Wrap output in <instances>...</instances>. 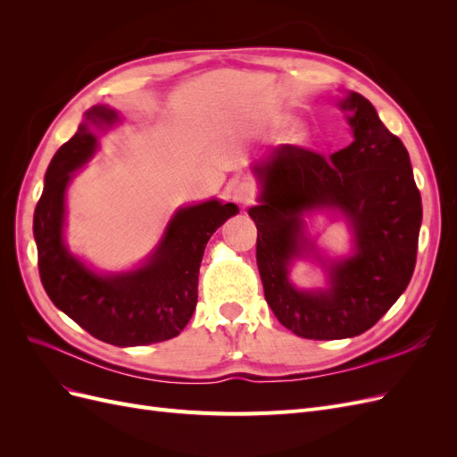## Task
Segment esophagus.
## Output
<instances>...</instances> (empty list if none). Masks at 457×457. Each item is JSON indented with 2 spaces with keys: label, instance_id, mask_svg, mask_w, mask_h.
<instances>
[{
  "label": "esophagus",
  "instance_id": "1",
  "mask_svg": "<svg viewBox=\"0 0 457 457\" xmlns=\"http://www.w3.org/2000/svg\"><path fill=\"white\" fill-rule=\"evenodd\" d=\"M255 198V185L250 179H240L232 188V200L240 205H250Z\"/></svg>",
  "mask_w": 457,
  "mask_h": 457
}]
</instances>
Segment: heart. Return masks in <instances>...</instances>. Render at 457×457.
Returning <instances> with one entry per match:
<instances>
[{
    "instance_id": "obj_1",
    "label": "heart",
    "mask_w": 457,
    "mask_h": 457,
    "mask_svg": "<svg viewBox=\"0 0 457 457\" xmlns=\"http://www.w3.org/2000/svg\"><path fill=\"white\" fill-rule=\"evenodd\" d=\"M287 121H289V114H284V112H278V114H272L270 116V123H272L274 128L286 126ZM284 141L289 146H305L311 141V128L307 126L305 121H294L292 126L286 129Z\"/></svg>"
}]
</instances>
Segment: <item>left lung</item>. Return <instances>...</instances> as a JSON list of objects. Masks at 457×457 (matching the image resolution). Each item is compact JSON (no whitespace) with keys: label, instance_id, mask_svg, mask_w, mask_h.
<instances>
[{"label":"left lung","instance_id":"obj_1","mask_svg":"<svg viewBox=\"0 0 457 457\" xmlns=\"http://www.w3.org/2000/svg\"><path fill=\"white\" fill-rule=\"evenodd\" d=\"M353 143L329 158L280 145L255 162L259 205L257 267L265 299L280 324L305 339H345L364 334L403 295L416 267L421 196L408 150L383 126L361 93L339 101ZM339 212L352 228L353 252L324 258L306 234L304 215ZM314 256L328 286L299 290L288 282L295 258Z\"/></svg>","mask_w":457,"mask_h":457}]
</instances>
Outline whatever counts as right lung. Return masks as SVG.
Wrapping results in <instances>:
<instances>
[{
    "label": "right lung",
    "instance_id": "1",
    "mask_svg": "<svg viewBox=\"0 0 457 457\" xmlns=\"http://www.w3.org/2000/svg\"><path fill=\"white\" fill-rule=\"evenodd\" d=\"M114 108L95 104L76 135L53 156L34 212L39 278L54 307L86 331L116 347L168 341L183 331L198 301V272L212 234L238 205L207 200L179 207L143 265L96 272L64 244L66 190L95 156L99 135L116 126Z\"/></svg>",
    "mask_w": 457,
    "mask_h": 457
}]
</instances>
